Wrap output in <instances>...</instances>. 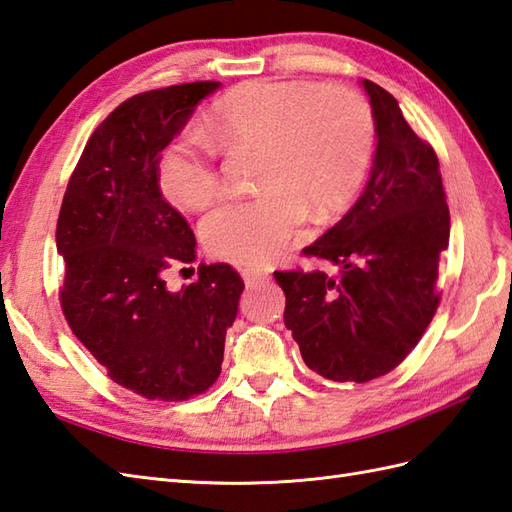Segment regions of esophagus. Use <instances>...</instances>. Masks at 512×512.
Returning a JSON list of instances; mask_svg holds the SVG:
<instances>
[{
    "mask_svg": "<svg viewBox=\"0 0 512 512\" xmlns=\"http://www.w3.org/2000/svg\"><path fill=\"white\" fill-rule=\"evenodd\" d=\"M241 276H243L245 284H256V282L267 280L269 271L260 269V267H245V269H241Z\"/></svg>",
    "mask_w": 512,
    "mask_h": 512,
    "instance_id": "34e87169",
    "label": "esophagus"
}]
</instances>
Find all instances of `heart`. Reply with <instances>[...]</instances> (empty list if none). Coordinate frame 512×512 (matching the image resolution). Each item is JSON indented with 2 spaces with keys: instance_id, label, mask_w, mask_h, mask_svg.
Wrapping results in <instances>:
<instances>
[{
  "instance_id": "heart-1",
  "label": "heart",
  "mask_w": 512,
  "mask_h": 512,
  "mask_svg": "<svg viewBox=\"0 0 512 512\" xmlns=\"http://www.w3.org/2000/svg\"><path fill=\"white\" fill-rule=\"evenodd\" d=\"M206 139L228 152L258 149L256 184L263 193L219 204L202 221L206 247L219 258L263 265L276 258L315 215L341 210L363 184L376 123L350 89L308 82H249L215 104ZM158 184L173 204L206 208L219 191L213 149L182 132L162 149Z\"/></svg>"
}]
</instances>
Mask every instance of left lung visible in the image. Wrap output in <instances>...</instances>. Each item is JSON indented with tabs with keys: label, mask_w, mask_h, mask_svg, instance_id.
Listing matches in <instances>:
<instances>
[{
	"label": "left lung",
	"mask_w": 512,
	"mask_h": 512,
	"mask_svg": "<svg viewBox=\"0 0 512 512\" xmlns=\"http://www.w3.org/2000/svg\"><path fill=\"white\" fill-rule=\"evenodd\" d=\"M376 154L347 215L306 247L343 269L276 271L284 323L304 363L334 382H369L395 369L432 321L450 208L434 149L410 130L397 99L369 80Z\"/></svg>",
	"instance_id": "8db88e82"
}]
</instances>
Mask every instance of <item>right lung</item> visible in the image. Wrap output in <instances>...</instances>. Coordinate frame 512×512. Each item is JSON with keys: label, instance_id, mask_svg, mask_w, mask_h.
<instances>
[{"label": "right lung", "instance_id": "add662e5", "mask_svg": "<svg viewBox=\"0 0 512 512\" xmlns=\"http://www.w3.org/2000/svg\"><path fill=\"white\" fill-rule=\"evenodd\" d=\"M221 82L130 97L102 121L69 180L56 226L65 260L62 313L108 376L147 400L204 393L223 363L245 289L226 263L169 291L165 273L195 263V234L158 186V160Z\"/></svg>", "mask_w": 512, "mask_h": 512}]
</instances>
